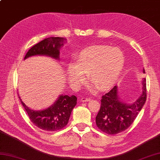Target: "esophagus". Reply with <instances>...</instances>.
Here are the masks:
<instances>
[{"instance_id": "obj_1", "label": "esophagus", "mask_w": 160, "mask_h": 160, "mask_svg": "<svg viewBox=\"0 0 160 160\" xmlns=\"http://www.w3.org/2000/svg\"><path fill=\"white\" fill-rule=\"evenodd\" d=\"M90 100L91 98L89 97H82L81 98V101H82V102H86V101H89Z\"/></svg>"}]
</instances>
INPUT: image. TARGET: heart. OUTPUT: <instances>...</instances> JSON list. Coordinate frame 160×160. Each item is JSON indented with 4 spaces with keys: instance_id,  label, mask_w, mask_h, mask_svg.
Masks as SVG:
<instances>
[{
    "instance_id": "b5f03b06",
    "label": "heart",
    "mask_w": 160,
    "mask_h": 160,
    "mask_svg": "<svg viewBox=\"0 0 160 160\" xmlns=\"http://www.w3.org/2000/svg\"><path fill=\"white\" fill-rule=\"evenodd\" d=\"M125 57L122 50L104 45L88 47L77 54L75 64L67 69L68 81L72 87L79 89L87 81L100 90L111 88L118 79L123 68ZM94 87L91 88V90Z\"/></svg>"
}]
</instances>
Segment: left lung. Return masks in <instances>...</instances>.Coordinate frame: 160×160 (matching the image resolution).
<instances>
[{"label": "left lung", "mask_w": 160, "mask_h": 160, "mask_svg": "<svg viewBox=\"0 0 160 160\" xmlns=\"http://www.w3.org/2000/svg\"><path fill=\"white\" fill-rule=\"evenodd\" d=\"M143 72H145V70ZM146 79L142 80V92L139 98L132 104L120 102L118 86L102 96L100 110L96 117L99 129L107 134H116L126 130L134 122L147 100Z\"/></svg>", "instance_id": "8db88e82"}]
</instances>
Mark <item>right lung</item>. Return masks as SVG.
<instances>
[{
  "instance_id": "add662e5",
  "label": "right lung",
  "mask_w": 160,
  "mask_h": 160,
  "mask_svg": "<svg viewBox=\"0 0 160 160\" xmlns=\"http://www.w3.org/2000/svg\"><path fill=\"white\" fill-rule=\"evenodd\" d=\"M63 40L60 37L47 38L32 46L26 53L24 59L35 55H45L59 59L60 48L63 45L61 42ZM77 100L75 96L61 95L50 107L37 111L30 109L20 99L30 120L34 126L44 131L59 130L67 126Z\"/></svg>"
}]
</instances>
